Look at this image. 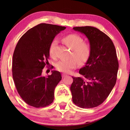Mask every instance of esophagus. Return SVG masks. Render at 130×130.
Wrapping results in <instances>:
<instances>
[{
	"label": "esophagus",
	"instance_id": "obj_1",
	"mask_svg": "<svg viewBox=\"0 0 130 130\" xmlns=\"http://www.w3.org/2000/svg\"><path fill=\"white\" fill-rule=\"evenodd\" d=\"M62 78H65V77L67 76V74H62Z\"/></svg>",
	"mask_w": 130,
	"mask_h": 130
}]
</instances>
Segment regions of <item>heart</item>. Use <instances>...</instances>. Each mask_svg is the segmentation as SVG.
<instances>
[{
	"label": "heart",
	"mask_w": 130,
	"mask_h": 130,
	"mask_svg": "<svg viewBox=\"0 0 130 130\" xmlns=\"http://www.w3.org/2000/svg\"><path fill=\"white\" fill-rule=\"evenodd\" d=\"M83 38L76 34H69L62 38V41L66 45L72 50L70 60H60L56 63L58 70L63 73H70L71 70L75 68L77 63L83 65L87 62L91 55V46L87 42L83 41ZM57 43V40L54 39L50 46L49 52L51 56H54L55 48Z\"/></svg>",
	"instance_id": "b5f03b06"
}]
</instances>
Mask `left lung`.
<instances>
[{
    "label": "left lung",
    "mask_w": 130,
    "mask_h": 130,
    "mask_svg": "<svg viewBox=\"0 0 130 130\" xmlns=\"http://www.w3.org/2000/svg\"><path fill=\"white\" fill-rule=\"evenodd\" d=\"M75 31L86 36L91 55L79 70L83 76L72 77L70 87L73 103L83 108L101 104L108 96L117 80L118 61L114 44L107 35L95 27H76Z\"/></svg>",
    "instance_id": "left-lung-1"
}]
</instances>
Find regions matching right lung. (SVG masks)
Masks as SVG:
<instances>
[{"mask_svg": "<svg viewBox=\"0 0 130 130\" xmlns=\"http://www.w3.org/2000/svg\"><path fill=\"white\" fill-rule=\"evenodd\" d=\"M65 28L41 23L28 30L17 44L13 55V78L19 95L29 106L45 107L54 101V90L61 75L55 70L47 76L42 73L48 63L51 42Z\"/></svg>", "mask_w": 130, "mask_h": 130, "instance_id": "1", "label": "right lung"}]
</instances>
